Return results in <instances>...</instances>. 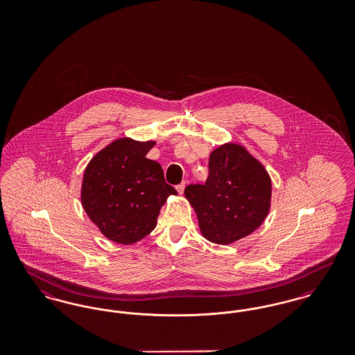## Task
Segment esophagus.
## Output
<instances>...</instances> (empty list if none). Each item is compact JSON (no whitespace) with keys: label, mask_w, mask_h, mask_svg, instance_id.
<instances>
[{"label":"esophagus","mask_w":355,"mask_h":355,"mask_svg":"<svg viewBox=\"0 0 355 355\" xmlns=\"http://www.w3.org/2000/svg\"><path fill=\"white\" fill-rule=\"evenodd\" d=\"M185 182H182V184H180V185H177V191L180 193V194H184V191H185Z\"/></svg>","instance_id":"1"}]
</instances>
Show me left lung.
Returning a JSON list of instances; mask_svg holds the SVG:
<instances>
[{
  "mask_svg": "<svg viewBox=\"0 0 355 355\" xmlns=\"http://www.w3.org/2000/svg\"><path fill=\"white\" fill-rule=\"evenodd\" d=\"M203 236L227 245L252 234L270 207L271 181L263 166L234 144L210 154L206 182L185 187Z\"/></svg>",
  "mask_w": 355,
  "mask_h": 355,
  "instance_id": "obj_1",
  "label": "left lung"
}]
</instances>
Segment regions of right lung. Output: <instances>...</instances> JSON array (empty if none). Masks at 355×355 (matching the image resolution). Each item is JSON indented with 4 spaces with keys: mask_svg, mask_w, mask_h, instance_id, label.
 <instances>
[{
    "mask_svg": "<svg viewBox=\"0 0 355 355\" xmlns=\"http://www.w3.org/2000/svg\"><path fill=\"white\" fill-rule=\"evenodd\" d=\"M154 142L114 141L85 170L83 206L109 239L129 245L155 227L159 209L177 190L165 182L164 170L146 158Z\"/></svg>",
    "mask_w": 355,
    "mask_h": 355,
    "instance_id": "1",
    "label": "right lung"
}]
</instances>
